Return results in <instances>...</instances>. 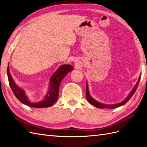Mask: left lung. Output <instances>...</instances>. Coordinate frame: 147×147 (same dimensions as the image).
Instances as JSON below:
<instances>
[{
    "label": "left lung",
    "instance_id": "1",
    "mask_svg": "<svg viewBox=\"0 0 147 147\" xmlns=\"http://www.w3.org/2000/svg\"><path fill=\"white\" fill-rule=\"evenodd\" d=\"M140 78H141V74L138 78V82H137L136 84L135 85V86L133 87V88L132 89L131 91L129 93V95H127V97L123 101H122L120 103H117V104H102V103L99 102L98 101H96V100L93 98L92 96L90 95V93L89 92V89H88V83L86 82V98L88 100V101L89 103H90L92 105H93L95 107L99 108V109H114V108H117L119 107H121V106L124 105L129 100V99L132 97V96L133 95L134 93H135L136 90L137 88V87L138 86V84L140 80Z\"/></svg>",
    "mask_w": 147,
    "mask_h": 147
}]
</instances>
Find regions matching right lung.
Returning a JSON list of instances; mask_svg holds the SVG:
<instances>
[{"label":"right lung","instance_id":"obj_1","mask_svg":"<svg viewBox=\"0 0 147 147\" xmlns=\"http://www.w3.org/2000/svg\"><path fill=\"white\" fill-rule=\"evenodd\" d=\"M73 70V67L69 64H64L61 65L52 74L50 79L48 91L42 100L38 102H32L29 99L28 96L26 94L24 90L19 87L12 78L9 70V67H7V76L12 92L14 93L19 100L24 105L35 108H45L54 105L57 102L59 97V86L66 74Z\"/></svg>","mask_w":147,"mask_h":147}]
</instances>
